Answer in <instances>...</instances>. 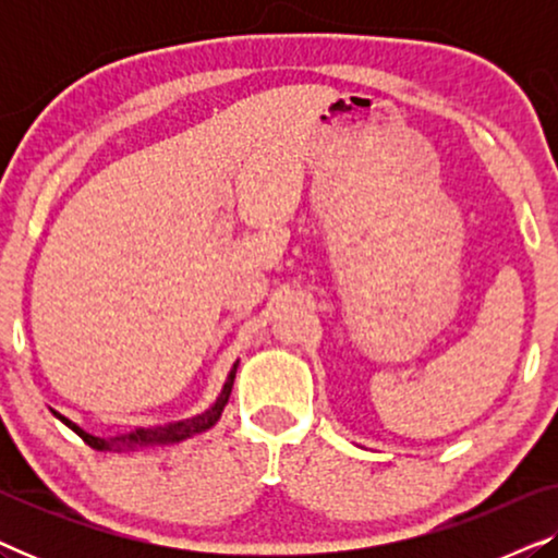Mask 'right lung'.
<instances>
[{"mask_svg": "<svg viewBox=\"0 0 558 558\" xmlns=\"http://www.w3.org/2000/svg\"><path fill=\"white\" fill-rule=\"evenodd\" d=\"M235 368H239V363L233 365V371L228 373V380L223 386V391H220L218 401L213 403V407L205 411V414H197L193 418H185V422H178V424H167V426H157V429H136L132 434H124V437H113V439H104V437H94V434L83 432L81 426H75L71 418L60 416L58 418L63 422L65 426H71V429L78 434V437L86 441L88 447L94 449H121V447H134V445H165V441H180V439H187L193 437V434H201L205 429H210L213 424L218 422L220 414H223L228 399H231V388H233V378H235Z\"/></svg>", "mask_w": 558, "mask_h": 558, "instance_id": "1", "label": "right lung"}]
</instances>
